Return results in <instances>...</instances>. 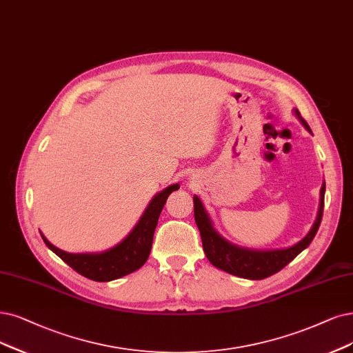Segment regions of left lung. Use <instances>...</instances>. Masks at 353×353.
<instances>
[{"label":"left lung","mask_w":353,"mask_h":353,"mask_svg":"<svg viewBox=\"0 0 353 353\" xmlns=\"http://www.w3.org/2000/svg\"><path fill=\"white\" fill-rule=\"evenodd\" d=\"M295 114L299 117V121L303 122L305 129H308L311 132L308 123L301 117V113L295 110ZM324 190H325V186L323 185L319 216L316 219L314 225H312L311 231L307 234V237L303 239L299 243H296L295 245L290 247V249L270 250V252L240 249V247L232 245L228 241H225L214 230L211 219L208 216L206 211L203 210L201 199L198 196H194L193 198L194 221H196V225L201 231L203 252L208 260H210L215 268L225 270L227 273H231V275H236L245 279L257 281V279H265L270 275H275L276 272H279L290 262H292V260L305 249V247L310 245L312 239H314L323 218Z\"/></svg>","instance_id":"1"}]
</instances>
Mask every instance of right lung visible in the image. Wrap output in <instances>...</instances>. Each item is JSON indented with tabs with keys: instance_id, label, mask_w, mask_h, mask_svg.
Masks as SVG:
<instances>
[{
	"instance_id": "1",
	"label": "right lung",
	"mask_w": 353,
	"mask_h": 353,
	"mask_svg": "<svg viewBox=\"0 0 353 353\" xmlns=\"http://www.w3.org/2000/svg\"><path fill=\"white\" fill-rule=\"evenodd\" d=\"M177 189L179 185H173L164 189L161 193L155 194L150 206L147 208V211L143 212L142 218L139 219L138 225L134 228V231L130 232L121 244H117L113 249L104 253H67L63 250H59L54 244H50L43 237L42 232L41 236L49 249L55 254H58L63 262L71 266L77 273H80V275L97 282H108L122 278L125 275H129V273L138 270L147 262L151 252L154 231L157 223H159V216L163 211L168 194Z\"/></svg>"
}]
</instances>
